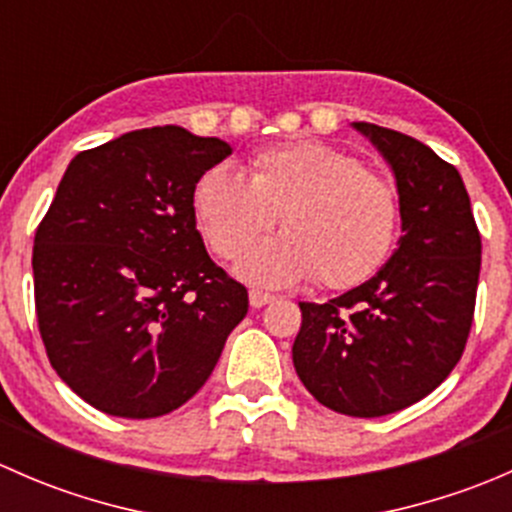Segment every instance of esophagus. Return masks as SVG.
Here are the masks:
<instances>
[{"label":"esophagus","mask_w":512,"mask_h":512,"mask_svg":"<svg viewBox=\"0 0 512 512\" xmlns=\"http://www.w3.org/2000/svg\"><path fill=\"white\" fill-rule=\"evenodd\" d=\"M270 302H275V294L262 292V289H250V307L252 309H260Z\"/></svg>","instance_id":"34e87169"}]
</instances>
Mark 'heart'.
<instances>
[{"label":"heart","mask_w":512,"mask_h":512,"mask_svg":"<svg viewBox=\"0 0 512 512\" xmlns=\"http://www.w3.org/2000/svg\"><path fill=\"white\" fill-rule=\"evenodd\" d=\"M193 213L215 255H240L280 215L285 235L250 247L237 275L280 287L314 275L327 289L369 280L391 255L399 225L394 188L349 153L319 141L262 148L247 180L225 165L193 188Z\"/></svg>","instance_id":"1"}]
</instances>
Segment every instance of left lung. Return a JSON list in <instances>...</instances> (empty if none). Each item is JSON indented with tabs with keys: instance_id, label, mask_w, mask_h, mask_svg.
I'll return each mask as SVG.
<instances>
[{
	"instance_id": "left-lung-1",
	"label": "left lung",
	"mask_w": 512,
	"mask_h": 512,
	"mask_svg": "<svg viewBox=\"0 0 512 512\" xmlns=\"http://www.w3.org/2000/svg\"><path fill=\"white\" fill-rule=\"evenodd\" d=\"M352 126L394 173L404 235L364 285L324 304L299 302L292 361L319 404L376 418L421 401L461 359L476 309L480 235L451 163L391 128Z\"/></svg>"
}]
</instances>
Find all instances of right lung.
<instances>
[{
  "label": "right lung",
  "instance_id": "1",
  "mask_svg": "<svg viewBox=\"0 0 512 512\" xmlns=\"http://www.w3.org/2000/svg\"><path fill=\"white\" fill-rule=\"evenodd\" d=\"M230 143L180 126L123 133L66 168L34 237V297L61 381L108 416L193 399L247 314V289L203 245L195 180Z\"/></svg>",
  "mask_w": 512,
  "mask_h": 512
}]
</instances>
